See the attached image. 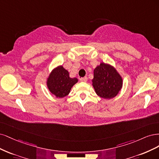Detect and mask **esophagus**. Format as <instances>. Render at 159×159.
Returning a JSON list of instances; mask_svg holds the SVG:
<instances>
[{"label": "esophagus", "mask_w": 159, "mask_h": 159, "mask_svg": "<svg viewBox=\"0 0 159 159\" xmlns=\"http://www.w3.org/2000/svg\"><path fill=\"white\" fill-rule=\"evenodd\" d=\"M87 80H88V78H87L86 76H84V77H83V78H81V79H80V80H81V81L85 82V83H86V82L87 81Z\"/></svg>", "instance_id": "34e87169"}]
</instances>
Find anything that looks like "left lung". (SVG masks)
<instances>
[{"instance_id":"1","label":"left lung","mask_w":159,"mask_h":159,"mask_svg":"<svg viewBox=\"0 0 159 159\" xmlns=\"http://www.w3.org/2000/svg\"><path fill=\"white\" fill-rule=\"evenodd\" d=\"M93 86L97 95L104 99L116 96L122 88L123 80L116 69L109 64L101 63L94 70Z\"/></svg>"}]
</instances>
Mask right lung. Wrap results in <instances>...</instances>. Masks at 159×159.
<instances>
[{
	"instance_id": "1",
	"label": "right lung",
	"mask_w": 159,
	"mask_h": 159,
	"mask_svg": "<svg viewBox=\"0 0 159 159\" xmlns=\"http://www.w3.org/2000/svg\"><path fill=\"white\" fill-rule=\"evenodd\" d=\"M78 82L76 78H70L68 70L62 65L55 68L47 80V86L50 93L57 98L67 96L72 87Z\"/></svg>"
}]
</instances>
